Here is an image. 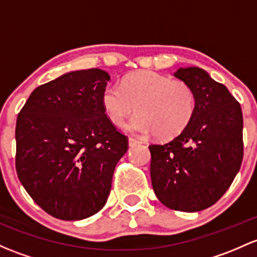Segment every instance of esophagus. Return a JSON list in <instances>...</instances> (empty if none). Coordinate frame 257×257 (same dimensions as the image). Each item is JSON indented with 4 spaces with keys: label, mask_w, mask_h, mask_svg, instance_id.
Masks as SVG:
<instances>
[{
    "label": "esophagus",
    "mask_w": 257,
    "mask_h": 257,
    "mask_svg": "<svg viewBox=\"0 0 257 257\" xmlns=\"http://www.w3.org/2000/svg\"><path fill=\"white\" fill-rule=\"evenodd\" d=\"M128 144H129V147H131V148H134V147H137V145H139L140 142H139V140L134 139V138H129Z\"/></svg>",
    "instance_id": "esophagus-1"
}]
</instances>
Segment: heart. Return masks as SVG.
<instances>
[{"label":"heart","instance_id":"heart-1","mask_svg":"<svg viewBox=\"0 0 257 257\" xmlns=\"http://www.w3.org/2000/svg\"><path fill=\"white\" fill-rule=\"evenodd\" d=\"M108 119L121 126L134 112L126 128L136 134L154 133L159 139H171L182 133L196 112V96L182 81L154 71L126 75L119 87L107 86L101 96Z\"/></svg>","mask_w":257,"mask_h":257}]
</instances>
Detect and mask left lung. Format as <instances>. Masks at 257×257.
<instances>
[{"mask_svg":"<svg viewBox=\"0 0 257 257\" xmlns=\"http://www.w3.org/2000/svg\"><path fill=\"white\" fill-rule=\"evenodd\" d=\"M175 77L196 96L187 128L166 144L150 145V176L159 201L180 212L213 206L241 166L242 112L228 88L199 67H181Z\"/></svg>","mask_w":257,"mask_h":257,"instance_id":"obj_1","label":"left lung"}]
</instances>
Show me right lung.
Masks as SVG:
<instances>
[{
  "label": "right lung",
  "instance_id": "obj_1",
  "mask_svg": "<svg viewBox=\"0 0 257 257\" xmlns=\"http://www.w3.org/2000/svg\"><path fill=\"white\" fill-rule=\"evenodd\" d=\"M109 79L101 69L67 72L37 87L17 117L18 178L38 206L59 219L99 212L128 150V138L102 107Z\"/></svg>",
  "mask_w": 257,
  "mask_h": 257
}]
</instances>
